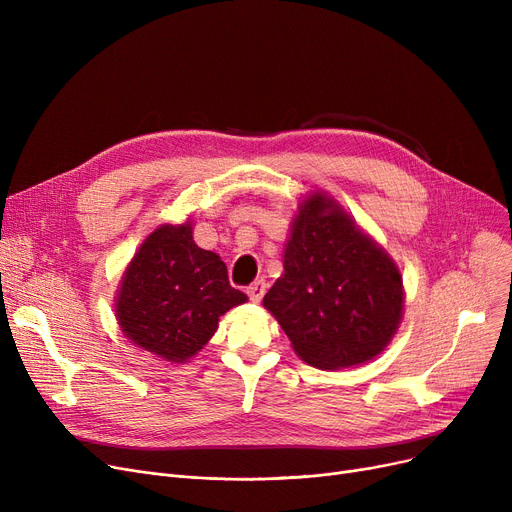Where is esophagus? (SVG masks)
I'll return each mask as SVG.
<instances>
[{"label":"esophagus","instance_id":"esophagus-1","mask_svg":"<svg viewBox=\"0 0 512 512\" xmlns=\"http://www.w3.org/2000/svg\"><path fill=\"white\" fill-rule=\"evenodd\" d=\"M247 294H249V299H251L253 303H259V301L263 299V294H265V282H263V280L253 282V284L247 288Z\"/></svg>","mask_w":512,"mask_h":512}]
</instances>
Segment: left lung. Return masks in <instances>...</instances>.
<instances>
[{
    "label": "left lung",
    "instance_id": "obj_1",
    "mask_svg": "<svg viewBox=\"0 0 512 512\" xmlns=\"http://www.w3.org/2000/svg\"><path fill=\"white\" fill-rule=\"evenodd\" d=\"M402 276L390 255L328 195L299 205L284 274L263 297L294 353L319 369L378 357L402 317Z\"/></svg>",
    "mask_w": 512,
    "mask_h": 512
}]
</instances>
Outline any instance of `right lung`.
<instances>
[{
	"label": "right lung",
	"instance_id": "1",
	"mask_svg": "<svg viewBox=\"0 0 512 512\" xmlns=\"http://www.w3.org/2000/svg\"><path fill=\"white\" fill-rule=\"evenodd\" d=\"M247 301L230 286L226 263L193 240V224L153 230L128 263L116 319L128 340L170 363L195 357L220 315Z\"/></svg>",
	"mask_w": 512,
	"mask_h": 512
}]
</instances>
